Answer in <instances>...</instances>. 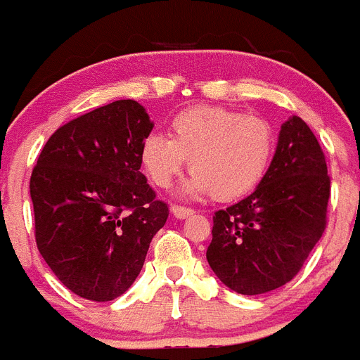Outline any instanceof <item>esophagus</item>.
<instances>
[{
    "label": "esophagus",
    "mask_w": 360,
    "mask_h": 360,
    "mask_svg": "<svg viewBox=\"0 0 360 360\" xmlns=\"http://www.w3.org/2000/svg\"><path fill=\"white\" fill-rule=\"evenodd\" d=\"M172 213L176 219L183 220L188 219L190 215H193V210L192 208H183V206H172Z\"/></svg>",
    "instance_id": "obj_1"
}]
</instances>
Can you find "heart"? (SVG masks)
Returning a JSON list of instances; mask_svg holds the SVG:
<instances>
[{
	"mask_svg": "<svg viewBox=\"0 0 360 360\" xmlns=\"http://www.w3.org/2000/svg\"><path fill=\"white\" fill-rule=\"evenodd\" d=\"M170 138L152 132L141 141L140 163L160 188L174 183L184 165L193 172L181 193L220 200L248 195L264 181L274 154V132L265 120L219 105H197L177 112Z\"/></svg>",
	"mask_w": 360,
	"mask_h": 360,
	"instance_id": "b5f03b06",
	"label": "heart"
}]
</instances>
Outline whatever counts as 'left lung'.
Returning <instances> with one entry per match:
<instances>
[{"mask_svg": "<svg viewBox=\"0 0 360 360\" xmlns=\"http://www.w3.org/2000/svg\"><path fill=\"white\" fill-rule=\"evenodd\" d=\"M330 177L319 141L300 116L280 129L276 150L255 192L213 217L206 260L244 296L292 280L326 228Z\"/></svg>", "mask_w": 360, "mask_h": 360, "instance_id": "obj_1", "label": "left lung"}]
</instances>
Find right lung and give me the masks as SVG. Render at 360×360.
I'll return each mask as SVG.
<instances>
[{"instance_id": "right-lung-1", "label": "right lung", "mask_w": 360, "mask_h": 360, "mask_svg": "<svg viewBox=\"0 0 360 360\" xmlns=\"http://www.w3.org/2000/svg\"><path fill=\"white\" fill-rule=\"evenodd\" d=\"M154 122L136 100H116L51 134L30 177L39 252L71 292L112 301L134 283L168 219L140 172Z\"/></svg>"}]
</instances>
